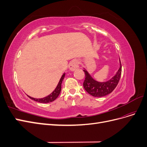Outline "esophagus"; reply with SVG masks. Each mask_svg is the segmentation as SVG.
<instances>
[{
  "mask_svg": "<svg viewBox=\"0 0 147 147\" xmlns=\"http://www.w3.org/2000/svg\"><path fill=\"white\" fill-rule=\"evenodd\" d=\"M69 69L70 70L74 71L78 67V62L76 59L71 61L69 63Z\"/></svg>",
  "mask_w": 147,
  "mask_h": 147,
  "instance_id": "34e87169",
  "label": "esophagus"
}]
</instances>
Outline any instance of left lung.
Here are the masks:
<instances>
[{
	"label": "left lung",
	"instance_id": "obj_1",
	"mask_svg": "<svg viewBox=\"0 0 147 147\" xmlns=\"http://www.w3.org/2000/svg\"><path fill=\"white\" fill-rule=\"evenodd\" d=\"M85 74V78L83 82L84 90L91 96L99 97L105 96L112 92L117 87L121 75V64L120 61V67L117 74L110 80L100 83L94 80L85 70H83Z\"/></svg>",
	"mask_w": 147,
	"mask_h": 147
}]
</instances>
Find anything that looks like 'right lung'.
<instances>
[{
  "instance_id": "obj_1",
  "label": "right lung",
  "mask_w": 147,
  "mask_h": 147,
  "mask_svg": "<svg viewBox=\"0 0 147 147\" xmlns=\"http://www.w3.org/2000/svg\"><path fill=\"white\" fill-rule=\"evenodd\" d=\"M64 77H65V74H64L63 75V76L61 77L60 80H59V82L58 84H57V87L56 88L55 90L49 96L44 97V98H42V99H35V98H33V97H31L30 96H29V97L31 99H32L35 101H37L38 102H40V103H49V102L54 101L57 98V97H58V96L60 94L61 91V84H62V82H63V80Z\"/></svg>"
}]
</instances>
